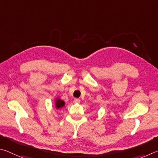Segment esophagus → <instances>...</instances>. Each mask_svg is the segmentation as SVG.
Masks as SVG:
<instances>
[{
  "label": "esophagus",
  "instance_id": "esophagus-1",
  "mask_svg": "<svg viewBox=\"0 0 158 158\" xmlns=\"http://www.w3.org/2000/svg\"><path fill=\"white\" fill-rule=\"evenodd\" d=\"M73 102L75 103H81V100H80V99H78V98H75Z\"/></svg>",
  "mask_w": 158,
  "mask_h": 158
}]
</instances>
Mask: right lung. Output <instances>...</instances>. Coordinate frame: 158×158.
<instances>
[{
	"label": "right lung",
	"mask_w": 158,
	"mask_h": 158,
	"mask_svg": "<svg viewBox=\"0 0 158 158\" xmlns=\"http://www.w3.org/2000/svg\"><path fill=\"white\" fill-rule=\"evenodd\" d=\"M55 107L57 110H60L61 108H62V107L64 106L65 103L64 101H62V99H60L59 98H57L55 99Z\"/></svg>",
	"instance_id": "1"
}]
</instances>
